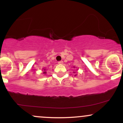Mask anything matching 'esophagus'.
I'll return each instance as SVG.
<instances>
[{"mask_svg":"<svg viewBox=\"0 0 123 123\" xmlns=\"http://www.w3.org/2000/svg\"><path fill=\"white\" fill-rule=\"evenodd\" d=\"M58 63L60 65H62L63 63V62L62 61H59L58 62Z\"/></svg>","mask_w":123,"mask_h":123,"instance_id":"esophagus-1","label":"esophagus"}]
</instances>
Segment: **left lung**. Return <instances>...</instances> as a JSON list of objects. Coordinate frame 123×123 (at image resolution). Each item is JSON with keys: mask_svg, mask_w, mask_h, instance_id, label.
Wrapping results in <instances>:
<instances>
[{"mask_svg": "<svg viewBox=\"0 0 123 123\" xmlns=\"http://www.w3.org/2000/svg\"><path fill=\"white\" fill-rule=\"evenodd\" d=\"M75 68L76 67H74H74H73V68ZM76 73V71H74V70H73V73ZM76 75H77V74H75V76H76Z\"/></svg>", "mask_w": 123, "mask_h": 123, "instance_id": "left-lung-1", "label": "left lung"}]
</instances>
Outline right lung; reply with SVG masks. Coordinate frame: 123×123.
Here are the masks:
<instances>
[{
	"instance_id": "add662e5",
	"label": "right lung",
	"mask_w": 123,
	"mask_h": 123,
	"mask_svg": "<svg viewBox=\"0 0 123 123\" xmlns=\"http://www.w3.org/2000/svg\"><path fill=\"white\" fill-rule=\"evenodd\" d=\"M43 74H46V73H46V68H43Z\"/></svg>"
}]
</instances>
